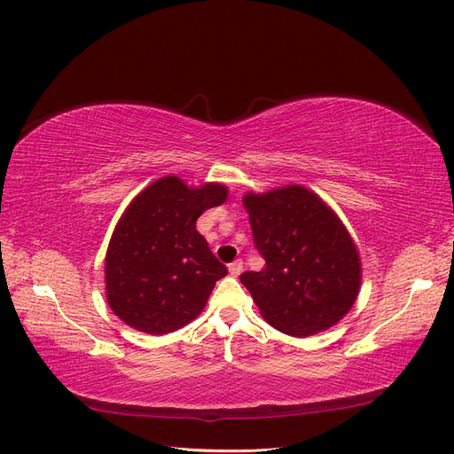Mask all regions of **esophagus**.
Instances as JSON below:
<instances>
[{
	"label": "esophagus",
	"instance_id": "1",
	"mask_svg": "<svg viewBox=\"0 0 454 454\" xmlns=\"http://www.w3.org/2000/svg\"><path fill=\"white\" fill-rule=\"evenodd\" d=\"M228 270H230V275H233V277L241 275V271H243V262H241V260L231 262V263L228 265Z\"/></svg>",
	"mask_w": 454,
	"mask_h": 454
}]
</instances>
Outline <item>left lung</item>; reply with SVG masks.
<instances>
[{
	"mask_svg": "<svg viewBox=\"0 0 454 454\" xmlns=\"http://www.w3.org/2000/svg\"><path fill=\"white\" fill-rule=\"evenodd\" d=\"M262 271L239 278L263 320L290 337H310L337 325L361 290L357 245L339 215L303 184L247 192Z\"/></svg>",
	"mask_w": 454,
	"mask_h": 454,
	"instance_id": "left-lung-1",
	"label": "left lung"
}]
</instances>
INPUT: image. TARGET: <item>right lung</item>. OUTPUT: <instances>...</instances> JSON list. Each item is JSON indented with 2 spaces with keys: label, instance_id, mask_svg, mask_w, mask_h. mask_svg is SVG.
Wrapping results in <instances>:
<instances>
[{
  "label": "right lung",
  "instance_id": "right-lung-1",
  "mask_svg": "<svg viewBox=\"0 0 454 454\" xmlns=\"http://www.w3.org/2000/svg\"><path fill=\"white\" fill-rule=\"evenodd\" d=\"M226 198L223 183L189 187L177 176H164L134 196L105 258L106 301L121 322L147 334H166L204 310L215 282L228 270L196 221Z\"/></svg>",
  "mask_w": 454,
  "mask_h": 454
}]
</instances>
